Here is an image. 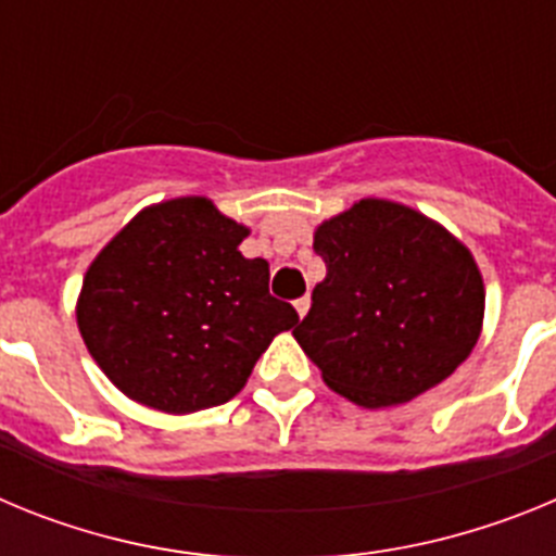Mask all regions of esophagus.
<instances>
[{
	"instance_id": "34e87169",
	"label": "esophagus",
	"mask_w": 556,
	"mask_h": 556,
	"mask_svg": "<svg viewBox=\"0 0 556 556\" xmlns=\"http://www.w3.org/2000/svg\"><path fill=\"white\" fill-rule=\"evenodd\" d=\"M308 306H312V301H308V294H303V298H298V301H294V308H298V314H301V320H303V317H306Z\"/></svg>"
}]
</instances>
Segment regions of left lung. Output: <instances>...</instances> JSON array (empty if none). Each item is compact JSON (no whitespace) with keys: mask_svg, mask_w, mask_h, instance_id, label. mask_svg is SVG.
Here are the masks:
<instances>
[{"mask_svg":"<svg viewBox=\"0 0 556 556\" xmlns=\"http://www.w3.org/2000/svg\"><path fill=\"white\" fill-rule=\"evenodd\" d=\"M326 281L294 339L323 381L362 406L406 404L473 351L484 283L473 255L424 214L358 200L314 233Z\"/></svg>","mask_w":556,"mask_h":556,"instance_id":"obj_1","label":"left lung"}]
</instances>
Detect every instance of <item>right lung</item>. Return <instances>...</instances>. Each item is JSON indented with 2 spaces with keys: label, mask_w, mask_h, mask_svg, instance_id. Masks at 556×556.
I'll list each match as a JSON object with an SVG mask.
<instances>
[{
  "label": "right lung",
  "mask_w": 556,
  "mask_h": 556,
  "mask_svg": "<svg viewBox=\"0 0 556 556\" xmlns=\"http://www.w3.org/2000/svg\"><path fill=\"white\" fill-rule=\"evenodd\" d=\"M248 228L205 198L141 211L88 267L77 326L127 397L161 412L219 406L242 390L275 333L301 320L269 294Z\"/></svg>",
  "instance_id": "add662e5"
}]
</instances>
